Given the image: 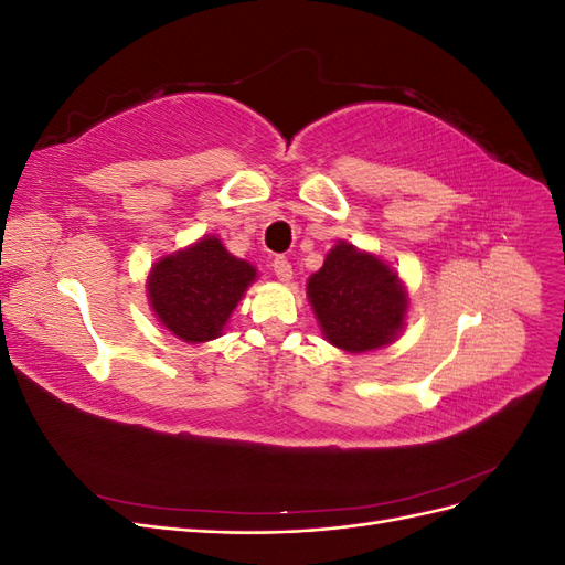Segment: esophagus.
I'll use <instances>...</instances> for the list:
<instances>
[{
  "label": "esophagus",
  "mask_w": 565,
  "mask_h": 565,
  "mask_svg": "<svg viewBox=\"0 0 565 565\" xmlns=\"http://www.w3.org/2000/svg\"><path fill=\"white\" fill-rule=\"evenodd\" d=\"M273 273H276L278 280L282 282L292 278V264H289L287 256H276V259H273Z\"/></svg>",
  "instance_id": "1"
}]
</instances>
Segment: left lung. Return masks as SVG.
<instances>
[{"mask_svg":"<svg viewBox=\"0 0 565 565\" xmlns=\"http://www.w3.org/2000/svg\"><path fill=\"white\" fill-rule=\"evenodd\" d=\"M306 295L322 337L349 353L388 347L405 324L407 292L380 256L339 241L309 278Z\"/></svg>","mask_w":565,"mask_h":565,"instance_id":"1","label":"left lung"}]
</instances>
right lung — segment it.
<instances>
[{
  "instance_id": "right-lung-1",
  "label": "right lung",
  "mask_w": 565,
  "mask_h": 565,
  "mask_svg": "<svg viewBox=\"0 0 565 565\" xmlns=\"http://www.w3.org/2000/svg\"><path fill=\"white\" fill-rule=\"evenodd\" d=\"M256 280V268L233 256L216 235L167 254L150 268L148 301L152 313L188 344L224 332L237 301Z\"/></svg>"
}]
</instances>
